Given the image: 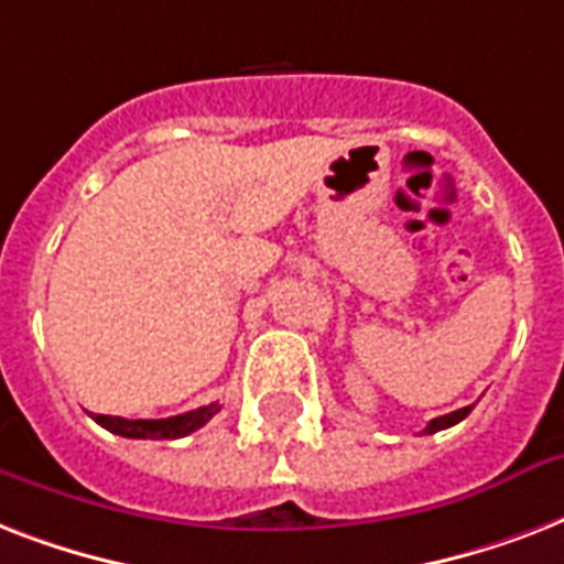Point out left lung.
<instances>
[{
    "instance_id": "8db88e82",
    "label": "left lung",
    "mask_w": 564,
    "mask_h": 564,
    "mask_svg": "<svg viewBox=\"0 0 564 564\" xmlns=\"http://www.w3.org/2000/svg\"><path fill=\"white\" fill-rule=\"evenodd\" d=\"M474 406H463V410H456V412H447V415H438V419H433L424 427V433H438V430H445V427H454V424H459V421L471 412Z\"/></svg>"
}]
</instances>
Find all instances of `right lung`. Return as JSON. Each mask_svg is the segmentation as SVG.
<instances>
[{
    "instance_id": "add662e5",
    "label": "right lung",
    "mask_w": 564,
    "mask_h": 564,
    "mask_svg": "<svg viewBox=\"0 0 564 564\" xmlns=\"http://www.w3.org/2000/svg\"><path fill=\"white\" fill-rule=\"evenodd\" d=\"M219 412V403H207L198 410H189L184 415H172V419H119V415H93L96 424H101L110 433L126 438H181L204 427L207 421Z\"/></svg>"
}]
</instances>
